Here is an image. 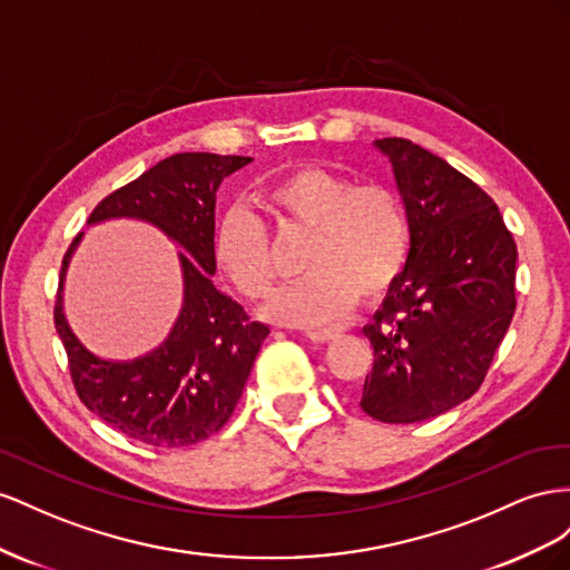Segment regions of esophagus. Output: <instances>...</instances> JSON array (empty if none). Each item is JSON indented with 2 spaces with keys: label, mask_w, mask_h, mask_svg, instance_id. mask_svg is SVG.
Listing matches in <instances>:
<instances>
[{
  "label": "esophagus",
  "mask_w": 570,
  "mask_h": 570,
  "mask_svg": "<svg viewBox=\"0 0 570 570\" xmlns=\"http://www.w3.org/2000/svg\"><path fill=\"white\" fill-rule=\"evenodd\" d=\"M311 341H315V344H324V341H332L338 336L336 330H311L305 334Z\"/></svg>",
  "instance_id": "1"
}]
</instances>
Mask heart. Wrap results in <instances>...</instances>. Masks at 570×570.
<instances>
[{"label":"heart","instance_id":"b5f03b06","mask_svg":"<svg viewBox=\"0 0 570 570\" xmlns=\"http://www.w3.org/2000/svg\"><path fill=\"white\" fill-rule=\"evenodd\" d=\"M265 198L284 226L313 232L303 255L305 279L284 286L263 315L286 327H324L346 320L357 303L382 298L396 284L411 246L409 215L382 184L355 186L348 176L303 167L267 186ZM213 253L240 296L265 298L274 284L272 238L243 205L224 209Z\"/></svg>","mask_w":570,"mask_h":570}]
</instances>
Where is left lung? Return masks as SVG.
Returning <instances> with one entry per match:
<instances>
[{"instance_id": "obj_1", "label": "left lung", "mask_w": 570, "mask_h": 570, "mask_svg": "<svg viewBox=\"0 0 570 570\" xmlns=\"http://www.w3.org/2000/svg\"><path fill=\"white\" fill-rule=\"evenodd\" d=\"M392 161L411 250L363 327L375 348L361 409L420 422L473 396L515 313V240L499 207L449 161L405 138L375 140Z\"/></svg>"}]
</instances>
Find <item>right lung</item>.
Segmentation results:
<instances>
[{
	"mask_svg": "<svg viewBox=\"0 0 570 570\" xmlns=\"http://www.w3.org/2000/svg\"><path fill=\"white\" fill-rule=\"evenodd\" d=\"M248 161L253 159L213 153L171 155L92 209L88 226L136 219L181 248V311L167 338L150 353L134 361H107L73 334L63 315V282L83 234L63 255L55 327L69 355L73 386L88 411L134 442L178 449L219 432L269 334L267 324L253 322L243 305L213 282L217 188Z\"/></svg>",
	"mask_w": 570,
	"mask_h": 570,
	"instance_id": "1",
	"label": "right lung"
}]
</instances>
